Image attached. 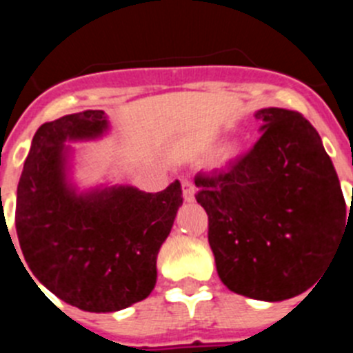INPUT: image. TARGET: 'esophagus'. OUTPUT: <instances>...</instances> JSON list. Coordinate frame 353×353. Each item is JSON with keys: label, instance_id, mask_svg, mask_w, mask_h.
<instances>
[{"label": "esophagus", "instance_id": "esophagus-1", "mask_svg": "<svg viewBox=\"0 0 353 353\" xmlns=\"http://www.w3.org/2000/svg\"><path fill=\"white\" fill-rule=\"evenodd\" d=\"M194 185H192V182L191 180H182V194H183V199H185V201H189V203H191V201H194Z\"/></svg>", "mask_w": 353, "mask_h": 353}]
</instances>
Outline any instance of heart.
Returning <instances> with one entry per match:
<instances>
[{
  "label": "heart",
  "instance_id": "obj_1",
  "mask_svg": "<svg viewBox=\"0 0 353 353\" xmlns=\"http://www.w3.org/2000/svg\"><path fill=\"white\" fill-rule=\"evenodd\" d=\"M239 154H240V146L236 145V143H230V145L224 146L223 159L224 161H232V159H235Z\"/></svg>",
  "mask_w": 353,
  "mask_h": 353
}]
</instances>
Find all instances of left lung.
<instances>
[{"label": "left lung", "mask_w": 353, "mask_h": 353, "mask_svg": "<svg viewBox=\"0 0 353 353\" xmlns=\"http://www.w3.org/2000/svg\"><path fill=\"white\" fill-rule=\"evenodd\" d=\"M260 139L228 170L196 174L208 244L232 292L277 302L320 279L347 226V205L322 138L302 114L254 113Z\"/></svg>", "instance_id": "obj_1"}]
</instances>
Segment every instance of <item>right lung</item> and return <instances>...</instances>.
I'll use <instances>...</instances> for the list:
<instances>
[{"instance_id": "1", "label": "right lung", "mask_w": 353, "mask_h": 353, "mask_svg": "<svg viewBox=\"0 0 353 353\" xmlns=\"http://www.w3.org/2000/svg\"><path fill=\"white\" fill-rule=\"evenodd\" d=\"M109 127L99 109L40 125L17 185L15 230L28 274L90 313H113L148 297L159 249L183 203L179 180L155 194L118 183L81 191L72 180L70 143L101 139Z\"/></svg>"}]
</instances>
